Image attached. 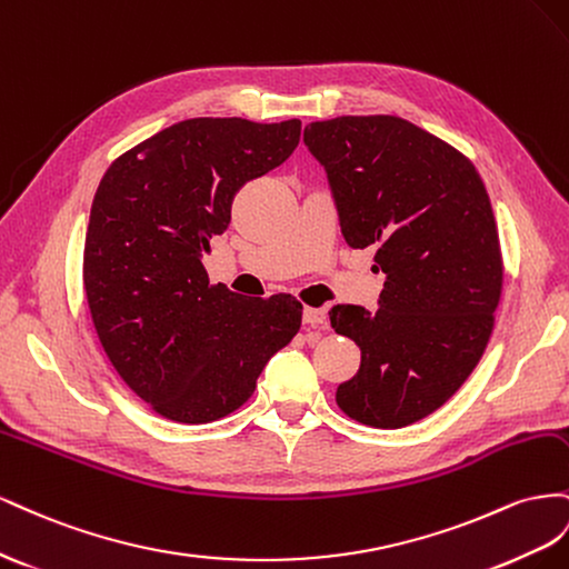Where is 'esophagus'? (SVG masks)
I'll use <instances>...</instances> for the list:
<instances>
[{
    "label": "esophagus",
    "mask_w": 569,
    "mask_h": 569,
    "mask_svg": "<svg viewBox=\"0 0 569 569\" xmlns=\"http://www.w3.org/2000/svg\"><path fill=\"white\" fill-rule=\"evenodd\" d=\"M302 321H305V327H312V329L327 327V310H317V307H305Z\"/></svg>",
    "instance_id": "esophagus-1"
}]
</instances>
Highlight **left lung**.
<instances>
[{"mask_svg":"<svg viewBox=\"0 0 569 569\" xmlns=\"http://www.w3.org/2000/svg\"><path fill=\"white\" fill-rule=\"evenodd\" d=\"M327 171L350 248L379 246V310L336 305L362 350L338 386L348 417L377 429L425 419L472 375L493 331L502 259L489 192L462 152L400 117L315 121L302 136Z\"/></svg>","mask_w":569,"mask_h":569,"instance_id":"8db88e82","label":"left lung"}]
</instances>
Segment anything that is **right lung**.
Listing matches in <instances>:
<instances>
[{"instance_id": "1", "label": "right lung", "mask_w": 569, "mask_h": 569, "mask_svg": "<svg viewBox=\"0 0 569 569\" xmlns=\"http://www.w3.org/2000/svg\"><path fill=\"white\" fill-rule=\"evenodd\" d=\"M300 126L173 123L113 161L94 192L83 259L94 331L161 417L207 425L231 415L300 331L293 296H238L202 267L209 240L229 229L233 194L293 154Z\"/></svg>"}]
</instances>
